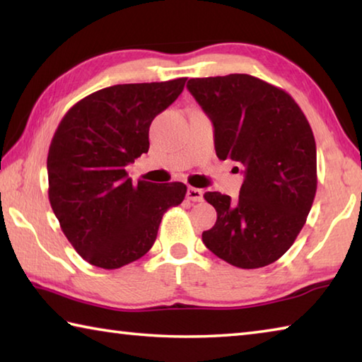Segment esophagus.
<instances>
[{"instance_id": "obj_1", "label": "esophagus", "mask_w": 362, "mask_h": 362, "mask_svg": "<svg viewBox=\"0 0 362 362\" xmlns=\"http://www.w3.org/2000/svg\"><path fill=\"white\" fill-rule=\"evenodd\" d=\"M203 194L204 192L199 188H193V187H188L187 189V198L189 201H194V203H199V201H203Z\"/></svg>"}]
</instances>
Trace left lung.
<instances>
[{
	"label": "left lung",
	"mask_w": 362,
	"mask_h": 362,
	"mask_svg": "<svg viewBox=\"0 0 362 362\" xmlns=\"http://www.w3.org/2000/svg\"><path fill=\"white\" fill-rule=\"evenodd\" d=\"M187 88L212 119L217 156L244 166L240 198L204 194L217 222L203 243L230 265L267 267L292 246L313 204V131L286 90L255 76L192 78Z\"/></svg>",
	"instance_id": "obj_1"
}]
</instances>
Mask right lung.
I'll use <instances>...</instances> for the list:
<instances>
[{"label":"right lung","instance_id":"add662e5","mask_svg":"<svg viewBox=\"0 0 362 362\" xmlns=\"http://www.w3.org/2000/svg\"><path fill=\"white\" fill-rule=\"evenodd\" d=\"M187 78L116 84L75 103L47 155L49 201L66 240L90 265L115 269L151 249L182 182L132 183L126 166L150 148L155 116L182 94Z\"/></svg>","mask_w":362,"mask_h":362}]
</instances>
